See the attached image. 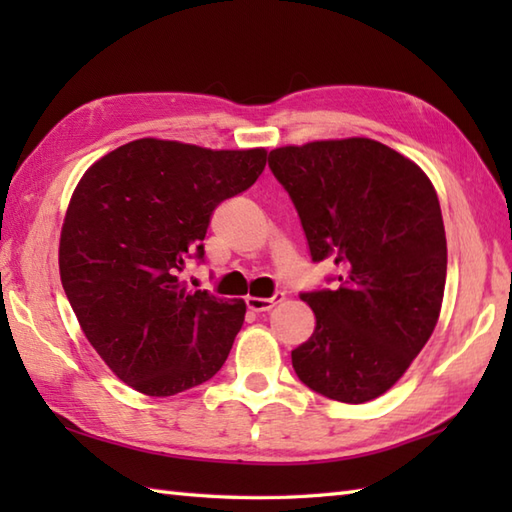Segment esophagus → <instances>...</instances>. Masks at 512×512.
I'll return each mask as SVG.
<instances>
[{
	"mask_svg": "<svg viewBox=\"0 0 512 512\" xmlns=\"http://www.w3.org/2000/svg\"><path fill=\"white\" fill-rule=\"evenodd\" d=\"M281 301H284V292H277V295L270 297V299H266V297H246V306L253 312H266L270 308H275L277 303H281Z\"/></svg>",
	"mask_w": 512,
	"mask_h": 512,
	"instance_id": "34e87169",
	"label": "esophagus"
}]
</instances>
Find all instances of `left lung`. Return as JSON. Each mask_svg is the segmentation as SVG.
Wrapping results in <instances>:
<instances>
[{
  "label": "left lung",
  "mask_w": 512,
  "mask_h": 512,
  "mask_svg": "<svg viewBox=\"0 0 512 512\" xmlns=\"http://www.w3.org/2000/svg\"><path fill=\"white\" fill-rule=\"evenodd\" d=\"M312 262L341 268L336 290L303 292L314 312L292 367L317 394L361 405L383 396L427 345L447 281L438 193L416 162L372 138L270 151Z\"/></svg>",
  "instance_id": "left-lung-1"
}]
</instances>
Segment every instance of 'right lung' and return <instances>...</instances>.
Wrapping results in <instances>:
<instances>
[{
    "label": "right lung",
    "mask_w": 512,
    "mask_h": 512,
    "mask_svg": "<svg viewBox=\"0 0 512 512\" xmlns=\"http://www.w3.org/2000/svg\"><path fill=\"white\" fill-rule=\"evenodd\" d=\"M264 147L206 149L138 138L83 173L59 239V273L85 339L147 396L213 378L242 330L244 299L189 290L180 279L215 206L266 167Z\"/></svg>",
    "instance_id": "add662e5"
}]
</instances>
